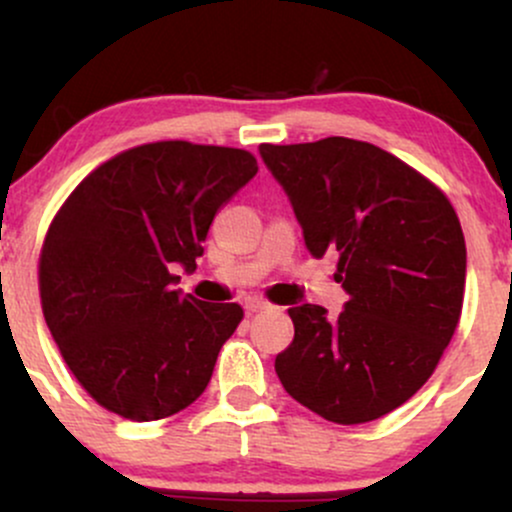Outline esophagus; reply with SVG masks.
<instances>
[{"label":"esophagus","instance_id":"obj_1","mask_svg":"<svg viewBox=\"0 0 512 512\" xmlns=\"http://www.w3.org/2000/svg\"><path fill=\"white\" fill-rule=\"evenodd\" d=\"M243 305H245V310H248V313H260V310L269 308V303L260 296H248V298H245Z\"/></svg>","mask_w":512,"mask_h":512}]
</instances>
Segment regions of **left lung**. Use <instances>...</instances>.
Returning a JSON list of instances; mask_svg holds the SVG:
<instances>
[{
  "label": "left lung",
  "instance_id": "1",
  "mask_svg": "<svg viewBox=\"0 0 512 512\" xmlns=\"http://www.w3.org/2000/svg\"><path fill=\"white\" fill-rule=\"evenodd\" d=\"M317 260L334 257L349 296L289 310L293 342L274 368L289 395L334 424L402 407L436 370L462 313L467 248L448 197L397 156L327 137L262 144Z\"/></svg>",
  "mask_w": 512,
  "mask_h": 512
}]
</instances>
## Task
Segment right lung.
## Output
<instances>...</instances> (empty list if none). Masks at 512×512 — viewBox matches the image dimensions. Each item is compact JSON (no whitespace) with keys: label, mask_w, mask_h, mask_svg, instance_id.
Returning a JSON list of instances; mask_svg holds the SVG:
<instances>
[{"label":"right lung","mask_w":512,"mask_h":512,"mask_svg":"<svg viewBox=\"0 0 512 512\" xmlns=\"http://www.w3.org/2000/svg\"><path fill=\"white\" fill-rule=\"evenodd\" d=\"M257 175L243 149L156 142L110 158L69 195L40 255V301L81 387L132 421L166 419L207 390L238 303L175 289L221 207Z\"/></svg>","instance_id":"add662e5"}]
</instances>
